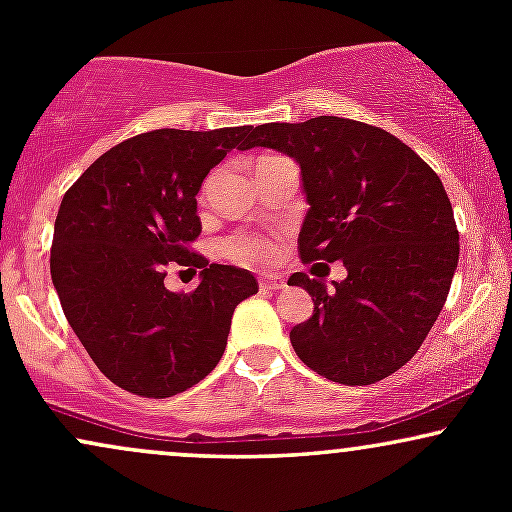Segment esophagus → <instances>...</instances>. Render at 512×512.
<instances>
[{
	"mask_svg": "<svg viewBox=\"0 0 512 512\" xmlns=\"http://www.w3.org/2000/svg\"><path fill=\"white\" fill-rule=\"evenodd\" d=\"M260 289L262 291H279V289H284V279H281V276H274V274H262L260 276Z\"/></svg>",
	"mask_w": 512,
	"mask_h": 512,
	"instance_id": "esophagus-1",
	"label": "esophagus"
}]
</instances>
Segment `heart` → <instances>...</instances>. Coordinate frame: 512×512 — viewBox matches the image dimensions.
Segmentation results:
<instances>
[{
  "mask_svg": "<svg viewBox=\"0 0 512 512\" xmlns=\"http://www.w3.org/2000/svg\"><path fill=\"white\" fill-rule=\"evenodd\" d=\"M226 255H231L238 262H264L274 255L272 238L257 236V233H240L226 240Z\"/></svg>",
  "mask_w": 512,
  "mask_h": 512,
  "instance_id": "obj_1",
  "label": "heart"
}]
</instances>
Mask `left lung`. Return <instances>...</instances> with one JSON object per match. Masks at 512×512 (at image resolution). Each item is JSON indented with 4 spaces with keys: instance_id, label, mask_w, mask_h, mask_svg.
<instances>
[{
    "instance_id": "left-lung-1",
    "label": "left lung",
    "mask_w": 512,
    "mask_h": 512,
    "mask_svg": "<svg viewBox=\"0 0 512 512\" xmlns=\"http://www.w3.org/2000/svg\"><path fill=\"white\" fill-rule=\"evenodd\" d=\"M243 149L281 151L301 166L303 262H344L346 279L291 286L313 296V317L291 330L308 368L342 385H370L424 344L448 298L460 233L443 182L385 129L344 117L248 127Z\"/></svg>"
}]
</instances>
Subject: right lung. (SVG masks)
<instances>
[{
	"mask_svg": "<svg viewBox=\"0 0 512 512\" xmlns=\"http://www.w3.org/2000/svg\"><path fill=\"white\" fill-rule=\"evenodd\" d=\"M248 127L154 129L113 146L69 187L55 219L50 274L62 310L108 380L173 397L226 351L233 310L257 293L248 269L187 250L202 231L197 192ZM170 261L202 268L192 294L168 292Z\"/></svg>",
	"mask_w": 512,
	"mask_h": 512,
	"instance_id": "obj_1",
	"label": "right lung"
}]
</instances>
